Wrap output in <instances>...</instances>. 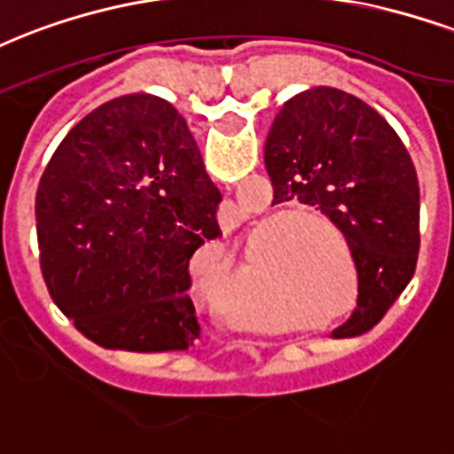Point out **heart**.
I'll list each match as a JSON object with an SVG mask.
<instances>
[{
	"label": "heart",
	"instance_id": "1",
	"mask_svg": "<svg viewBox=\"0 0 454 454\" xmlns=\"http://www.w3.org/2000/svg\"><path fill=\"white\" fill-rule=\"evenodd\" d=\"M300 221H311L321 223V219H307V216H293L286 219L281 226H271L262 231L254 238L252 254L259 259V269L266 278L278 283V288L288 300V309L297 319H317L324 317L348 295V273L342 264L335 259V254L328 250L326 245L317 240L314 235H276L271 242H266L276 231L293 228ZM331 226V223H324ZM342 250L350 259V252L345 247V242L338 240ZM245 324L257 328H278L281 321L273 317H262V314H247Z\"/></svg>",
	"mask_w": 454,
	"mask_h": 454
}]
</instances>
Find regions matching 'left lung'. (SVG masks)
Wrapping results in <instances>:
<instances>
[{"label":"left lung","instance_id":"obj_1","mask_svg":"<svg viewBox=\"0 0 454 454\" xmlns=\"http://www.w3.org/2000/svg\"><path fill=\"white\" fill-rule=\"evenodd\" d=\"M273 204L314 207L342 233L357 269V309L335 338L376 326L414 276L419 181L410 152L376 109L335 88L283 104L264 145Z\"/></svg>","mask_w":454,"mask_h":454}]
</instances>
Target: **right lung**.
Masks as SVG:
<instances>
[{
  "label": "right lung",
  "instance_id": "1",
  "mask_svg": "<svg viewBox=\"0 0 454 454\" xmlns=\"http://www.w3.org/2000/svg\"><path fill=\"white\" fill-rule=\"evenodd\" d=\"M221 192L161 97L123 95L71 128L35 197L40 269L74 326L109 350L200 338L190 259L221 235Z\"/></svg>",
  "mask_w": 454,
  "mask_h": 454
}]
</instances>
